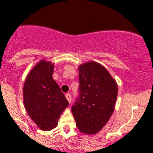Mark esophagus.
Returning <instances> with one entry per match:
<instances>
[{
    "label": "esophagus",
    "mask_w": 153,
    "mask_h": 153,
    "mask_svg": "<svg viewBox=\"0 0 153 153\" xmlns=\"http://www.w3.org/2000/svg\"><path fill=\"white\" fill-rule=\"evenodd\" d=\"M66 96V98L67 99V101H69V103H71V101H72V96H71V95L69 93H67L65 95Z\"/></svg>",
    "instance_id": "1"
}]
</instances>
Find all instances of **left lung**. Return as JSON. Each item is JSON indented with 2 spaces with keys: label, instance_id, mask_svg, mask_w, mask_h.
Returning <instances> with one entry per match:
<instances>
[{
  "label": "left lung",
  "instance_id": "1",
  "mask_svg": "<svg viewBox=\"0 0 153 153\" xmlns=\"http://www.w3.org/2000/svg\"><path fill=\"white\" fill-rule=\"evenodd\" d=\"M78 70V96L71 109L80 132L94 135L105 126L113 113L118 86L98 63H86Z\"/></svg>",
  "mask_w": 153,
  "mask_h": 153
}]
</instances>
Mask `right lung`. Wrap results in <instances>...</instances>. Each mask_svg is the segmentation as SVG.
Instances as JSON below:
<instances>
[{"mask_svg":"<svg viewBox=\"0 0 153 153\" xmlns=\"http://www.w3.org/2000/svg\"><path fill=\"white\" fill-rule=\"evenodd\" d=\"M54 65L40 61L26 78L24 103L31 119L42 130L56 127L63 111L69 102L59 86L52 78Z\"/></svg>","mask_w":153,"mask_h":153,"instance_id":"obj_1","label":"right lung"}]
</instances>
